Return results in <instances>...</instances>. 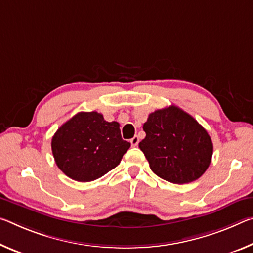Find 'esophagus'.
<instances>
[{
  "instance_id": "1",
  "label": "esophagus",
  "mask_w": 253,
  "mask_h": 253,
  "mask_svg": "<svg viewBox=\"0 0 253 253\" xmlns=\"http://www.w3.org/2000/svg\"><path fill=\"white\" fill-rule=\"evenodd\" d=\"M138 143H139V138H138V136H134V137L130 139V144H131V146H133V147L137 146V145H138Z\"/></svg>"
}]
</instances>
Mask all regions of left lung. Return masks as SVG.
Returning <instances> with one entry per match:
<instances>
[{
    "mask_svg": "<svg viewBox=\"0 0 253 253\" xmlns=\"http://www.w3.org/2000/svg\"><path fill=\"white\" fill-rule=\"evenodd\" d=\"M139 148L156 175L172 183H189L205 173L213 155L207 130L177 106L148 115Z\"/></svg>",
    "mask_w": 253,
    "mask_h": 253,
    "instance_id": "8db88e82",
    "label": "left lung"
}]
</instances>
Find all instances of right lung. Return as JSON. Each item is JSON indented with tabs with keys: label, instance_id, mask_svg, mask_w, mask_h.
I'll list each match as a JSON object with an SVG mask.
<instances>
[{
	"label": "right lung",
	"instance_id": "obj_1",
	"mask_svg": "<svg viewBox=\"0 0 253 253\" xmlns=\"http://www.w3.org/2000/svg\"><path fill=\"white\" fill-rule=\"evenodd\" d=\"M130 147L117 122H106L97 111L78 112L58 128L51 139L57 167L80 182L101 178L122 161Z\"/></svg>",
	"mask_w": 253,
	"mask_h": 253
}]
</instances>
